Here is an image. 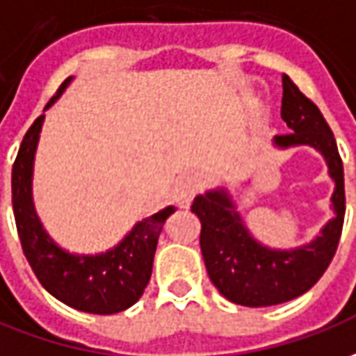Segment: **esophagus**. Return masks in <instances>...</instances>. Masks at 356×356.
<instances>
[{"label": "esophagus", "mask_w": 356, "mask_h": 356, "mask_svg": "<svg viewBox=\"0 0 356 356\" xmlns=\"http://www.w3.org/2000/svg\"><path fill=\"white\" fill-rule=\"evenodd\" d=\"M198 188H200V179L196 175H185V177L179 179L177 185L173 188V200L181 208H186L193 200V196L198 193Z\"/></svg>", "instance_id": "34e87169"}]
</instances>
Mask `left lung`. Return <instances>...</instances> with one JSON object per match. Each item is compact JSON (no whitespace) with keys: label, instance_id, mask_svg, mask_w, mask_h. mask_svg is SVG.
<instances>
[{"label":"left lung","instance_id":"left-lung-1","mask_svg":"<svg viewBox=\"0 0 356 356\" xmlns=\"http://www.w3.org/2000/svg\"><path fill=\"white\" fill-rule=\"evenodd\" d=\"M282 118L291 133L275 136V146L308 144L327 161L330 177L335 181L332 196L335 218L310 245L272 250L250 237L225 188L196 196L193 212L202 223L200 248L208 275L225 299L243 307L282 305L307 293L324 275L341 237L345 216L341 156L318 106L287 74H283Z\"/></svg>","mask_w":356,"mask_h":356}]
</instances>
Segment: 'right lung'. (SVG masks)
Returning a JSON list of instances; mask_svg holds the SVG:
<instances>
[{"mask_svg": "<svg viewBox=\"0 0 356 356\" xmlns=\"http://www.w3.org/2000/svg\"><path fill=\"white\" fill-rule=\"evenodd\" d=\"M73 76L65 79L49 108ZM44 115H40L22 138L11 175L13 212L22 252L44 289L56 299L90 314H115L133 307L143 297L152 275L154 252L163 223L175 212L170 206L138 221L118 247L98 256H74L57 247L42 229L32 206V163Z\"/></svg>", "mask_w": 356, "mask_h": 356, "instance_id": "right-lung-1", "label": "right lung"}]
</instances>
